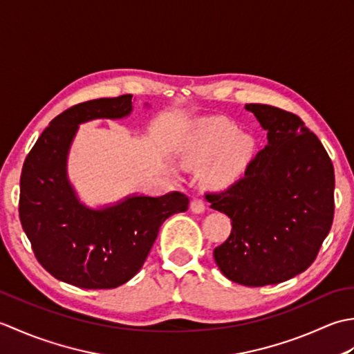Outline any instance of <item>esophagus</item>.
I'll return each instance as SVG.
<instances>
[{"label":"esophagus","mask_w":354,"mask_h":354,"mask_svg":"<svg viewBox=\"0 0 354 354\" xmlns=\"http://www.w3.org/2000/svg\"><path fill=\"white\" fill-rule=\"evenodd\" d=\"M190 209H192L193 213H196V214L204 213V212H205L204 201L199 199V198H194V199L190 202Z\"/></svg>","instance_id":"34e87169"}]
</instances>
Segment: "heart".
<instances>
[{"instance_id":"b5f03b06","label":"heart","mask_w":354,"mask_h":354,"mask_svg":"<svg viewBox=\"0 0 354 354\" xmlns=\"http://www.w3.org/2000/svg\"><path fill=\"white\" fill-rule=\"evenodd\" d=\"M254 152V140L239 132V127L222 117L199 120L185 135L179 158L190 169L204 167L216 160L207 171V181L225 185L234 179Z\"/></svg>"}]
</instances>
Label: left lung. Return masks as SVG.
I'll use <instances>...</instances> for the list:
<instances>
[{"label":"left lung","instance_id":"obj_1","mask_svg":"<svg viewBox=\"0 0 354 354\" xmlns=\"http://www.w3.org/2000/svg\"><path fill=\"white\" fill-rule=\"evenodd\" d=\"M245 109L268 131V145L243 178L209 194L232 225L213 255L228 280L259 288L289 280L317 259L333 223L335 170L298 115L259 103Z\"/></svg>","mask_w":354,"mask_h":354}]
</instances>
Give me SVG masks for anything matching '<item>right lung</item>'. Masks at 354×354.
I'll list each match as a JSON object with an SVG mask.
<instances>
[{"mask_svg":"<svg viewBox=\"0 0 354 354\" xmlns=\"http://www.w3.org/2000/svg\"><path fill=\"white\" fill-rule=\"evenodd\" d=\"M132 95L97 99L53 118L27 155L21 173L19 219L35 257L57 280L82 289H114L141 269L162 222L189 208V198L127 196L115 205L88 208L66 176V158L79 124L123 118Z\"/></svg>","mask_w":354,"mask_h":354,"instance_id":"1","label":"right lung"}]
</instances>
